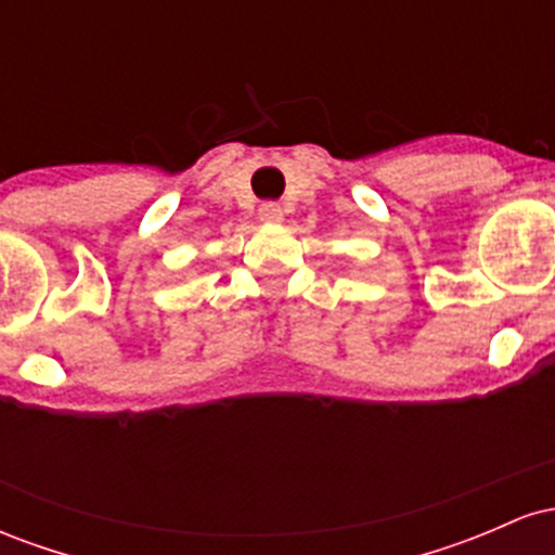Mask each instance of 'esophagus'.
<instances>
[{"label": "esophagus", "mask_w": 555, "mask_h": 555, "mask_svg": "<svg viewBox=\"0 0 555 555\" xmlns=\"http://www.w3.org/2000/svg\"><path fill=\"white\" fill-rule=\"evenodd\" d=\"M258 216H260V221H266V224H279V221L284 219V214H282V206H279V203H273V201H266V203H260V208H258Z\"/></svg>", "instance_id": "obj_1"}]
</instances>
